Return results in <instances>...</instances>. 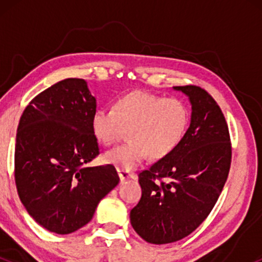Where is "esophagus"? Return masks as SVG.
Wrapping results in <instances>:
<instances>
[{
    "mask_svg": "<svg viewBox=\"0 0 262 262\" xmlns=\"http://www.w3.org/2000/svg\"><path fill=\"white\" fill-rule=\"evenodd\" d=\"M118 175H119V179H121V181H125V180L128 179H135L137 175L133 172H129V171H125V170H118Z\"/></svg>",
    "mask_w": 262,
    "mask_h": 262,
    "instance_id": "esophagus-1",
    "label": "esophagus"
}]
</instances>
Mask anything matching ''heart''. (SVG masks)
Masks as SVG:
<instances>
[{
    "label": "heart",
    "mask_w": 262,
    "mask_h": 262,
    "mask_svg": "<svg viewBox=\"0 0 262 262\" xmlns=\"http://www.w3.org/2000/svg\"><path fill=\"white\" fill-rule=\"evenodd\" d=\"M189 124V110L179 98L138 91L123 96L113 108H97L91 129L111 145L129 128V140L108 150L103 159L118 170H133L146 156L162 159L180 145Z\"/></svg>",
    "instance_id": "1"
}]
</instances>
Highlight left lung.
Instances as JSON below:
<instances>
[{"instance_id": "left-lung-1", "label": "left lung", "mask_w": 262, "mask_h": 262, "mask_svg": "<svg viewBox=\"0 0 262 262\" xmlns=\"http://www.w3.org/2000/svg\"><path fill=\"white\" fill-rule=\"evenodd\" d=\"M173 89L188 96L191 123L171 154L139 173L141 198L130 210L132 227L151 244L181 240L202 224L231 162L229 129L214 98L200 86Z\"/></svg>"}]
</instances>
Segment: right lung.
<instances>
[{"instance_id":"add662e5","label":"right lung","mask_w":262,"mask_h":262,"mask_svg":"<svg viewBox=\"0 0 262 262\" xmlns=\"http://www.w3.org/2000/svg\"><path fill=\"white\" fill-rule=\"evenodd\" d=\"M96 107L85 80L65 79L35 96L19 119L18 196L29 215L53 233L70 234L86 225L119 182L113 165L85 166L100 154L91 129Z\"/></svg>"}]
</instances>
